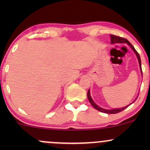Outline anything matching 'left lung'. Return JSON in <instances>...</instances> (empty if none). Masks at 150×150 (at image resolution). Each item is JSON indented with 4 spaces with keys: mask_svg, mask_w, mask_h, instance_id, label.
Masks as SVG:
<instances>
[{
    "mask_svg": "<svg viewBox=\"0 0 150 150\" xmlns=\"http://www.w3.org/2000/svg\"><path fill=\"white\" fill-rule=\"evenodd\" d=\"M111 43H112V44H115V43H127V44H128V45L130 46V47H131V49L133 50L134 52L135 53L136 56H137V59H138V62H139V65H140V70H141V73H142V68H141V60H140V55H139V53H137V51L135 49L134 46H132V44H130V43L126 39H125V38L118 37V36L113 35V34H111ZM87 98H88L89 102H90L91 104L92 105L93 107H94V108H96V109L98 110V111H101V112L106 113H113V114H114V113H118L120 112V111H123V110H124L125 108H126L127 107H128V106H130V105H128V106H125V107L121 108H116V109H113V110H106V109H104V108L99 107V106H98L94 102V101H93L92 97H91V96H90V92H89V90H88V92H87Z\"/></svg>",
    "mask_w": 150,
    "mask_h": 150,
    "instance_id": "1",
    "label": "left lung"
}]
</instances>
